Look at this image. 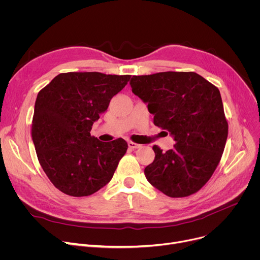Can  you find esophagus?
Returning a JSON list of instances; mask_svg holds the SVG:
<instances>
[{"label": "esophagus", "mask_w": 260, "mask_h": 260, "mask_svg": "<svg viewBox=\"0 0 260 260\" xmlns=\"http://www.w3.org/2000/svg\"><path fill=\"white\" fill-rule=\"evenodd\" d=\"M141 145L140 144H138V143H135V142H132V141H129L128 142V147L129 148H132V149H136V148H139Z\"/></svg>", "instance_id": "esophagus-1"}]
</instances>
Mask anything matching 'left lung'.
<instances>
[{"label": "left lung", "instance_id": "8db88e82", "mask_svg": "<svg viewBox=\"0 0 260 260\" xmlns=\"http://www.w3.org/2000/svg\"><path fill=\"white\" fill-rule=\"evenodd\" d=\"M132 91L147 104L154 124L167 129L175 145L144 169L148 182L173 198L192 195L206 184L219 163L228 138L220 91L193 72L133 76Z\"/></svg>", "mask_w": 260, "mask_h": 260}]
</instances>
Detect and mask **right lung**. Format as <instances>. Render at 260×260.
Masks as SVG:
<instances>
[{"label": "right lung", "instance_id": "1", "mask_svg": "<svg viewBox=\"0 0 260 260\" xmlns=\"http://www.w3.org/2000/svg\"><path fill=\"white\" fill-rule=\"evenodd\" d=\"M129 79V75L65 73L39 91L32 140L41 167L64 194L89 196L113 178L127 143L122 138L102 142L90 131Z\"/></svg>", "mask_w": 260, "mask_h": 260}]
</instances>
